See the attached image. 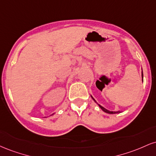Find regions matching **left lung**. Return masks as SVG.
I'll return each instance as SVG.
<instances>
[{
    "instance_id": "left-lung-1",
    "label": "left lung",
    "mask_w": 156,
    "mask_h": 156,
    "mask_svg": "<svg viewBox=\"0 0 156 156\" xmlns=\"http://www.w3.org/2000/svg\"><path fill=\"white\" fill-rule=\"evenodd\" d=\"M141 70H142V69H141ZM141 78H142V79H141V80H142V82H143V72H142V71H141ZM91 97H92L93 101L95 102V103H97V101H95V100H94V98H93L92 95H91ZM98 105H99V107L101 108V110L103 111V112L107 113V114H119V113L122 112L121 111H117V112H112V111H109V110H108V109L105 108L104 107L102 106V105H101L100 104H98Z\"/></svg>"
}]
</instances>
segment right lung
<instances>
[{
	"label": "right lung",
	"instance_id": "add662e5",
	"mask_svg": "<svg viewBox=\"0 0 156 156\" xmlns=\"http://www.w3.org/2000/svg\"><path fill=\"white\" fill-rule=\"evenodd\" d=\"M55 113H53V114H51V116H52V115H53V114H54Z\"/></svg>",
	"mask_w": 156,
	"mask_h": 156
}]
</instances>
